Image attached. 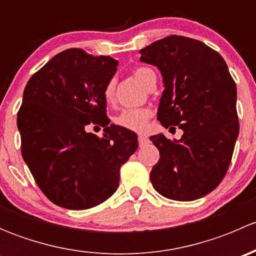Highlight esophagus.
Returning a JSON list of instances; mask_svg holds the SVG:
<instances>
[{
  "label": "esophagus",
  "instance_id": "34e87169",
  "mask_svg": "<svg viewBox=\"0 0 256 256\" xmlns=\"http://www.w3.org/2000/svg\"><path fill=\"white\" fill-rule=\"evenodd\" d=\"M148 138H147V136H144V135H140L138 136V144H140V146H144V144H148Z\"/></svg>",
  "mask_w": 256,
  "mask_h": 256
}]
</instances>
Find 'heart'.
Masks as SVG:
<instances>
[{
  "label": "heart",
  "instance_id": "heart-1",
  "mask_svg": "<svg viewBox=\"0 0 256 256\" xmlns=\"http://www.w3.org/2000/svg\"><path fill=\"white\" fill-rule=\"evenodd\" d=\"M132 74L140 84L146 86L150 78L154 73V70H151L150 68H146V66H138V68L134 69ZM115 79H110L108 82V84L105 85L104 98L108 102H112L114 98H115ZM150 116H151V112L148 109H126L114 118V122H115V125L126 128V130L142 132V131H144V128H146Z\"/></svg>",
  "mask_w": 256,
  "mask_h": 256
}]
</instances>
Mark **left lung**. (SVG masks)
I'll list each match as a JSON object with an SVG mask.
<instances>
[{
  "label": "left lung",
  "mask_w": 256,
  "mask_h": 256,
  "mask_svg": "<svg viewBox=\"0 0 256 256\" xmlns=\"http://www.w3.org/2000/svg\"><path fill=\"white\" fill-rule=\"evenodd\" d=\"M140 54L164 79L157 118L183 131L180 140L150 138L160 151L152 186L168 200L204 197L226 176L239 135L236 85L228 66L218 52L182 36L156 40Z\"/></svg>",
  "instance_id": "8db88e82"
}]
</instances>
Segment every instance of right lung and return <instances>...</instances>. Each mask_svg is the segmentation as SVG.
I'll return each mask as SVG.
<instances>
[{"mask_svg":"<svg viewBox=\"0 0 256 256\" xmlns=\"http://www.w3.org/2000/svg\"><path fill=\"white\" fill-rule=\"evenodd\" d=\"M118 60L72 48L30 76L17 115L22 157L54 204L82 210L115 193L120 167L138 150V135L106 116L105 85ZM104 126L102 139L84 128Z\"/></svg>","mask_w":256,"mask_h":256,"instance_id":"obj_1","label":"right lung"}]
</instances>
